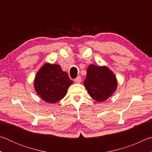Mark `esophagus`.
<instances>
[{"instance_id": "esophagus-1", "label": "esophagus", "mask_w": 152, "mask_h": 152, "mask_svg": "<svg viewBox=\"0 0 152 152\" xmlns=\"http://www.w3.org/2000/svg\"><path fill=\"white\" fill-rule=\"evenodd\" d=\"M81 80H82L81 77H80V76H78V77H77L76 78L74 79V82H75L76 83H80Z\"/></svg>"}]
</instances>
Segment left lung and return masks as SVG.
Listing matches in <instances>:
<instances>
[{"label":"left lung","instance_id":"obj_1","mask_svg":"<svg viewBox=\"0 0 152 152\" xmlns=\"http://www.w3.org/2000/svg\"><path fill=\"white\" fill-rule=\"evenodd\" d=\"M84 84L90 96L98 102H103L116 91V76L107 66L91 64L88 67Z\"/></svg>","mask_w":152,"mask_h":152}]
</instances>
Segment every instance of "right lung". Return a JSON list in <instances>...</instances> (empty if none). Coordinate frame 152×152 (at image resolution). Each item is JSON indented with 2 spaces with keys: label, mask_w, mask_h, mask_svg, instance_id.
Instances as JSON below:
<instances>
[{
  "label": "right lung",
  "mask_w": 152,
  "mask_h": 152,
  "mask_svg": "<svg viewBox=\"0 0 152 152\" xmlns=\"http://www.w3.org/2000/svg\"><path fill=\"white\" fill-rule=\"evenodd\" d=\"M73 82L58 64H45L36 74L34 88L43 101L56 103L66 96Z\"/></svg>",
  "instance_id": "add662e5"
}]
</instances>
